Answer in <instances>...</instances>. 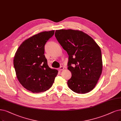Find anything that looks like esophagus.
<instances>
[{
	"mask_svg": "<svg viewBox=\"0 0 121 121\" xmlns=\"http://www.w3.org/2000/svg\"><path fill=\"white\" fill-rule=\"evenodd\" d=\"M64 67L63 66H61L59 68V71H62L63 70H64Z\"/></svg>",
	"mask_w": 121,
	"mask_h": 121,
	"instance_id": "34e87169",
	"label": "esophagus"
}]
</instances>
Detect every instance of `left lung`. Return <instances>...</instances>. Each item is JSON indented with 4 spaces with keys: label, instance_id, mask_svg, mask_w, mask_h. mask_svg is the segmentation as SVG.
<instances>
[{
    "label": "left lung",
    "instance_id": "obj_1",
    "mask_svg": "<svg viewBox=\"0 0 121 121\" xmlns=\"http://www.w3.org/2000/svg\"><path fill=\"white\" fill-rule=\"evenodd\" d=\"M55 36L69 55L68 69L72 74L67 81L69 88L78 94L91 91L102 72L100 47L91 37L80 30H57Z\"/></svg>",
    "mask_w": 121,
    "mask_h": 121
}]
</instances>
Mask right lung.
<instances>
[{"mask_svg":"<svg viewBox=\"0 0 121 121\" xmlns=\"http://www.w3.org/2000/svg\"><path fill=\"white\" fill-rule=\"evenodd\" d=\"M54 30L43 31L25 40L15 54L13 64L17 78L22 86L33 93L48 90L58 74L47 64L44 46Z\"/></svg>","mask_w":121,"mask_h":121,"instance_id":"right-lung-1","label":"right lung"}]
</instances>
